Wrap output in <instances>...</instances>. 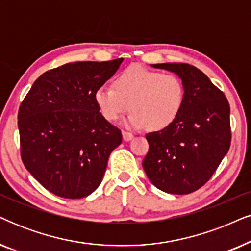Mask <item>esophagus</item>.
Returning a JSON list of instances; mask_svg holds the SVG:
<instances>
[{"label": "esophagus", "instance_id": "obj_1", "mask_svg": "<svg viewBox=\"0 0 251 251\" xmlns=\"http://www.w3.org/2000/svg\"><path fill=\"white\" fill-rule=\"evenodd\" d=\"M122 135H123V139H125L126 142L130 141V139L133 138V135L131 132H128V131H122Z\"/></svg>", "mask_w": 251, "mask_h": 251}]
</instances>
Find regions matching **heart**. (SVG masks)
<instances>
[{
	"label": "heart",
	"mask_w": 251,
	"mask_h": 251,
	"mask_svg": "<svg viewBox=\"0 0 251 251\" xmlns=\"http://www.w3.org/2000/svg\"><path fill=\"white\" fill-rule=\"evenodd\" d=\"M113 86L98 87L94 93L98 108L103 119L115 122L130 107L132 113L126 123L132 128H167L178 116L184 101V85L173 73L131 66L114 78Z\"/></svg>",
	"instance_id": "b5f03b06"
}]
</instances>
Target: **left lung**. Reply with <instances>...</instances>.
Instances as JSON below:
<instances>
[{
	"label": "left lung",
	"instance_id": "1",
	"mask_svg": "<svg viewBox=\"0 0 251 251\" xmlns=\"http://www.w3.org/2000/svg\"><path fill=\"white\" fill-rule=\"evenodd\" d=\"M175 73L184 85V101L167 128L146 135V175L158 189L194 193L206 183L228 152L232 139L229 103L204 73L187 63L152 64Z\"/></svg>",
	"mask_w": 251,
	"mask_h": 251
}]
</instances>
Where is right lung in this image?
I'll use <instances>...</instances> for the list:
<instances>
[{
    "label": "right lung",
    "mask_w": 251,
    "mask_h": 251,
    "mask_svg": "<svg viewBox=\"0 0 251 251\" xmlns=\"http://www.w3.org/2000/svg\"><path fill=\"white\" fill-rule=\"evenodd\" d=\"M123 58L74 62L35 80L18 110L23 164L56 196H89L101 183L121 130L103 119L94 93Z\"/></svg>",
    "instance_id": "obj_1"
}]
</instances>
